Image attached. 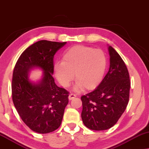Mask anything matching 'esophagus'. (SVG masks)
Wrapping results in <instances>:
<instances>
[{
  "label": "esophagus",
  "mask_w": 149,
  "mask_h": 149,
  "mask_svg": "<svg viewBox=\"0 0 149 149\" xmlns=\"http://www.w3.org/2000/svg\"><path fill=\"white\" fill-rule=\"evenodd\" d=\"M75 97H76V95H75V94H70V95H69V99L70 100L74 99Z\"/></svg>",
  "instance_id": "obj_1"
}]
</instances>
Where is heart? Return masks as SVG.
I'll use <instances>...</instances> for the list:
<instances>
[{"label":"heart","instance_id":"b5f03b06","mask_svg":"<svg viewBox=\"0 0 149 149\" xmlns=\"http://www.w3.org/2000/svg\"><path fill=\"white\" fill-rule=\"evenodd\" d=\"M107 67V59L102 50L84 45L69 48L63 54L62 61L54 65V75L65 88H68L74 79L77 82L75 91L84 88L91 91L101 83Z\"/></svg>","mask_w":149,"mask_h":149}]
</instances>
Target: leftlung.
<instances>
[{
    "instance_id": "1",
    "label": "left lung",
    "mask_w": 149,
    "mask_h": 149,
    "mask_svg": "<svg viewBox=\"0 0 149 149\" xmlns=\"http://www.w3.org/2000/svg\"><path fill=\"white\" fill-rule=\"evenodd\" d=\"M110 67L98 86L81 97V119L88 128L105 130L113 126L125 111L129 101L130 79L120 55L109 47Z\"/></svg>"
}]
</instances>
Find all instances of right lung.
<instances>
[{
  "label": "right lung",
  "mask_w": 149,
  "mask_h": 149,
  "mask_svg": "<svg viewBox=\"0 0 149 149\" xmlns=\"http://www.w3.org/2000/svg\"><path fill=\"white\" fill-rule=\"evenodd\" d=\"M66 42L40 40L30 46L19 57L12 78V98L17 111L26 125L36 132H52L61 123L69 92L54 83L53 58ZM40 67L44 71L38 84L28 79L29 70Z\"/></svg>",
  "instance_id": "right-lung-1"
}]
</instances>
